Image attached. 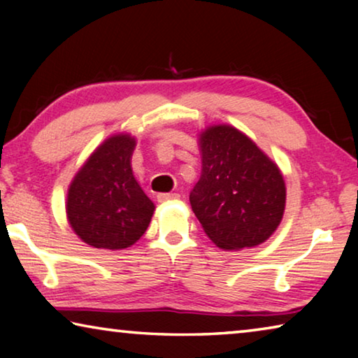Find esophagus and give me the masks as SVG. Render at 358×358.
Returning a JSON list of instances; mask_svg holds the SVG:
<instances>
[{"label": "esophagus", "instance_id": "esophagus-1", "mask_svg": "<svg viewBox=\"0 0 358 358\" xmlns=\"http://www.w3.org/2000/svg\"><path fill=\"white\" fill-rule=\"evenodd\" d=\"M178 199H180V194H177V192H162V194H157V202H161V203L172 202V201H178Z\"/></svg>", "mask_w": 358, "mask_h": 358}]
</instances>
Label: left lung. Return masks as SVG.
Returning <instances> with one entry per match:
<instances>
[{"label": "left lung", "mask_w": 358, "mask_h": 358, "mask_svg": "<svg viewBox=\"0 0 358 358\" xmlns=\"http://www.w3.org/2000/svg\"><path fill=\"white\" fill-rule=\"evenodd\" d=\"M199 150L202 173L189 202L207 237L224 251L268 240L286 208V183L276 162L230 124L201 131Z\"/></svg>", "instance_id": "left-lung-1"}]
</instances>
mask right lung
I'll use <instances>...</instances> for the list:
<instances>
[{
  "label": "right lung",
  "mask_w": 358,
  "mask_h": 358,
  "mask_svg": "<svg viewBox=\"0 0 358 358\" xmlns=\"http://www.w3.org/2000/svg\"><path fill=\"white\" fill-rule=\"evenodd\" d=\"M136 137H107L72 178L66 216L74 234L101 250H124L148 229L155 203L132 173Z\"/></svg>",
  "instance_id": "add662e5"
}]
</instances>
